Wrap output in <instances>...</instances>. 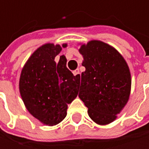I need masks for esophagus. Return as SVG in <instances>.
Wrapping results in <instances>:
<instances>
[{
    "mask_svg": "<svg viewBox=\"0 0 149 149\" xmlns=\"http://www.w3.org/2000/svg\"><path fill=\"white\" fill-rule=\"evenodd\" d=\"M73 74H74V75H75L77 78H80V71H79V69L74 70V71H73Z\"/></svg>",
    "mask_w": 149,
    "mask_h": 149,
    "instance_id": "esophagus-1",
    "label": "esophagus"
}]
</instances>
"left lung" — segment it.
Wrapping results in <instances>:
<instances>
[{
	"instance_id": "left-lung-1",
	"label": "left lung",
	"mask_w": 149,
	"mask_h": 149,
	"mask_svg": "<svg viewBox=\"0 0 149 149\" xmlns=\"http://www.w3.org/2000/svg\"><path fill=\"white\" fill-rule=\"evenodd\" d=\"M83 56L79 97L91 119L106 125L116 118L128 101L131 74L124 58L109 45L93 40L82 45Z\"/></svg>"
}]
</instances>
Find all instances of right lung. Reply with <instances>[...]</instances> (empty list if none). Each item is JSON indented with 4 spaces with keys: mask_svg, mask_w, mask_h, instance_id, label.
I'll use <instances>...</instances> for the list:
<instances>
[{
    "mask_svg": "<svg viewBox=\"0 0 149 149\" xmlns=\"http://www.w3.org/2000/svg\"><path fill=\"white\" fill-rule=\"evenodd\" d=\"M61 51L59 45H42L28 60L20 76V94L27 110L47 125L65 118L68 104L79 91L80 78L67 68L65 56H61L57 63L54 61Z\"/></svg>",
    "mask_w": 149,
    "mask_h": 149,
    "instance_id": "obj_1",
    "label": "right lung"
}]
</instances>
